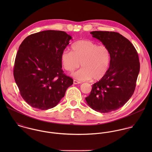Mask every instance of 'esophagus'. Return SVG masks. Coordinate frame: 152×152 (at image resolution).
I'll list each match as a JSON object with an SVG mask.
<instances>
[{
	"instance_id": "obj_1",
	"label": "esophagus",
	"mask_w": 152,
	"mask_h": 152,
	"mask_svg": "<svg viewBox=\"0 0 152 152\" xmlns=\"http://www.w3.org/2000/svg\"><path fill=\"white\" fill-rule=\"evenodd\" d=\"M74 84H81V82H80V81H77V80H74Z\"/></svg>"
}]
</instances>
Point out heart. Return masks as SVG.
<instances>
[{
  "instance_id": "b5f03b06",
  "label": "heart",
  "mask_w": 152,
  "mask_h": 152,
  "mask_svg": "<svg viewBox=\"0 0 152 152\" xmlns=\"http://www.w3.org/2000/svg\"><path fill=\"white\" fill-rule=\"evenodd\" d=\"M62 64L65 70L71 72L78 68L81 63L83 67L72 73L79 81H88L92 78L97 81L105 75L110 62L108 48L104 45L89 40L77 41L71 46V52L64 51L61 56Z\"/></svg>"
}]
</instances>
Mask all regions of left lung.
I'll return each instance as SVG.
<instances>
[{
    "instance_id": "left-lung-1",
    "label": "left lung",
    "mask_w": 152,
    "mask_h": 152,
    "mask_svg": "<svg viewBox=\"0 0 152 152\" xmlns=\"http://www.w3.org/2000/svg\"><path fill=\"white\" fill-rule=\"evenodd\" d=\"M90 33L108 48L110 60L105 75L92 85L86 100L95 111L110 112L124 106L134 91L140 71L138 54L130 41L118 33L94 31Z\"/></svg>"
}]
</instances>
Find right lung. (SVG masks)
Instances as JSON below:
<instances>
[{"label":"right lung","instance_id":"1","mask_svg":"<svg viewBox=\"0 0 152 152\" xmlns=\"http://www.w3.org/2000/svg\"><path fill=\"white\" fill-rule=\"evenodd\" d=\"M71 39L65 31L45 30L27 36L20 44L13 75L22 98L32 107L54 108L73 84L64 74L61 60Z\"/></svg>","mask_w":152,"mask_h":152}]
</instances>
